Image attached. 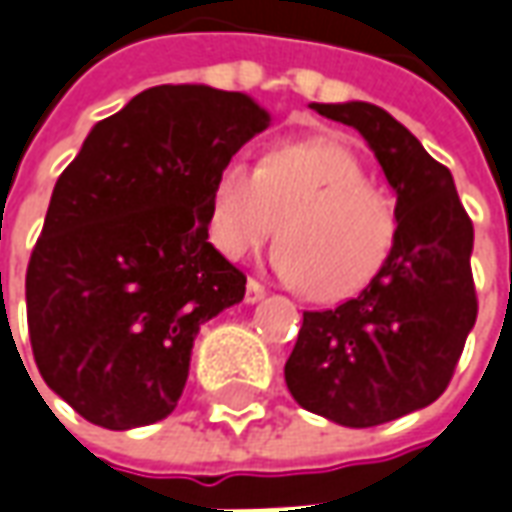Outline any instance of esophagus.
Listing matches in <instances>:
<instances>
[{
	"mask_svg": "<svg viewBox=\"0 0 512 512\" xmlns=\"http://www.w3.org/2000/svg\"><path fill=\"white\" fill-rule=\"evenodd\" d=\"M266 297V288H263V283H257V280H249L246 283V302H257Z\"/></svg>",
	"mask_w": 512,
	"mask_h": 512,
	"instance_id": "obj_1",
	"label": "esophagus"
}]
</instances>
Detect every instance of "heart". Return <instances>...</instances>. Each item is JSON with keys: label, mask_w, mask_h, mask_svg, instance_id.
<instances>
[{"label": "heart", "mask_w": 512, "mask_h": 512, "mask_svg": "<svg viewBox=\"0 0 512 512\" xmlns=\"http://www.w3.org/2000/svg\"><path fill=\"white\" fill-rule=\"evenodd\" d=\"M274 232L285 280L316 302H342L384 269L398 215L347 145L305 139L274 148L260 165L232 156L212 184L210 235L224 255H252Z\"/></svg>", "instance_id": "b5f03b06"}]
</instances>
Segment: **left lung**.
Wrapping results in <instances>:
<instances>
[{
	"instance_id": "obj_1",
	"label": "left lung",
	"mask_w": 512,
	"mask_h": 512,
	"mask_svg": "<svg viewBox=\"0 0 512 512\" xmlns=\"http://www.w3.org/2000/svg\"><path fill=\"white\" fill-rule=\"evenodd\" d=\"M353 125L398 193V235L358 297L305 311L285 384L302 409L350 429L381 426L446 392L476 322L474 224L451 170L373 103H311Z\"/></svg>"
}]
</instances>
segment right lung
I'll return each instance as SVG.
<instances>
[{"mask_svg": "<svg viewBox=\"0 0 512 512\" xmlns=\"http://www.w3.org/2000/svg\"><path fill=\"white\" fill-rule=\"evenodd\" d=\"M266 125L241 92L165 83L100 120L58 176L27 263V330L41 378L89 423L168 417L198 328L243 300L246 274L207 241L210 196Z\"/></svg>", "mask_w": 512, "mask_h": 512, "instance_id": "right-lung-1", "label": "right lung"}]
</instances>
